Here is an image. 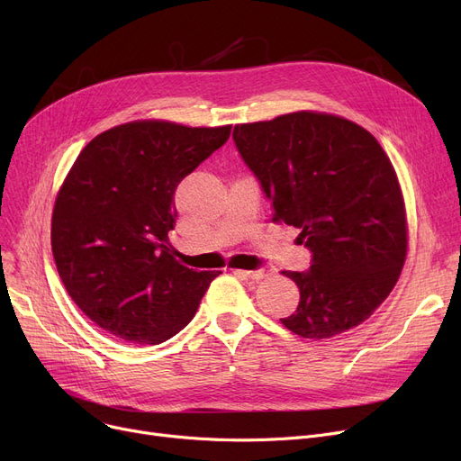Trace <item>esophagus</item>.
<instances>
[{
	"label": "esophagus",
	"instance_id": "34e87169",
	"mask_svg": "<svg viewBox=\"0 0 461 461\" xmlns=\"http://www.w3.org/2000/svg\"><path fill=\"white\" fill-rule=\"evenodd\" d=\"M233 275H235V276H239V278H243V280H263L265 276H269V273H267V271H263V269H259V271L235 269V271H233Z\"/></svg>",
	"mask_w": 461,
	"mask_h": 461
}]
</instances>
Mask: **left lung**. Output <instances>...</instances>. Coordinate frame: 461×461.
<instances>
[{"mask_svg": "<svg viewBox=\"0 0 461 461\" xmlns=\"http://www.w3.org/2000/svg\"><path fill=\"white\" fill-rule=\"evenodd\" d=\"M233 140L273 202V221L299 228L297 243L312 252L308 271H284L301 292L284 327L325 340L366 321L407 256L402 188L379 141L320 112L235 125Z\"/></svg>", "mask_w": 461, "mask_h": 461, "instance_id": "left-lung-1", "label": "left lung"}]
</instances>
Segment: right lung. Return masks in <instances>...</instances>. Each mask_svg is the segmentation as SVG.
I'll use <instances>...</instances> for the list:
<instances>
[{
	"mask_svg": "<svg viewBox=\"0 0 461 461\" xmlns=\"http://www.w3.org/2000/svg\"><path fill=\"white\" fill-rule=\"evenodd\" d=\"M230 132L132 121L95 136L67 174L52 212L56 267L70 299L119 340L155 346L176 336L221 275L181 265L167 231L177 185Z\"/></svg>",
	"mask_w": 461,
	"mask_h": 461,
	"instance_id": "1",
	"label": "right lung"
}]
</instances>
